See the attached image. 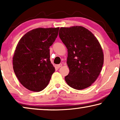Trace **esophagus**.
<instances>
[{
    "label": "esophagus",
    "mask_w": 120,
    "mask_h": 120,
    "mask_svg": "<svg viewBox=\"0 0 120 120\" xmlns=\"http://www.w3.org/2000/svg\"><path fill=\"white\" fill-rule=\"evenodd\" d=\"M62 64H59L57 65V68H59L61 67H62Z\"/></svg>",
    "instance_id": "esophagus-1"
}]
</instances>
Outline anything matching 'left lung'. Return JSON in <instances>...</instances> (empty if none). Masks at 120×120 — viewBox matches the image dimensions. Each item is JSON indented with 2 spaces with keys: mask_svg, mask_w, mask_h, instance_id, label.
Listing matches in <instances>:
<instances>
[{
  "mask_svg": "<svg viewBox=\"0 0 120 120\" xmlns=\"http://www.w3.org/2000/svg\"><path fill=\"white\" fill-rule=\"evenodd\" d=\"M59 35L68 49L69 73L65 80L70 87L81 90L90 86L102 68L104 54L98 40L80 26L61 27Z\"/></svg>",
  "mask_w": 120,
  "mask_h": 120,
  "instance_id": "8db88e82",
  "label": "left lung"
}]
</instances>
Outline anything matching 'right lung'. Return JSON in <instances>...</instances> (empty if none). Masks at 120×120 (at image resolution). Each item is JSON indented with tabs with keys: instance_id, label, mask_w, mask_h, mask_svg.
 Instances as JSON below:
<instances>
[{
	"instance_id": "right-lung-1",
	"label": "right lung",
	"mask_w": 120,
	"mask_h": 120,
	"mask_svg": "<svg viewBox=\"0 0 120 120\" xmlns=\"http://www.w3.org/2000/svg\"><path fill=\"white\" fill-rule=\"evenodd\" d=\"M59 27L38 28L28 32L19 41L14 52V72L21 84L33 92L48 86L55 68L50 60V49Z\"/></svg>"
}]
</instances>
